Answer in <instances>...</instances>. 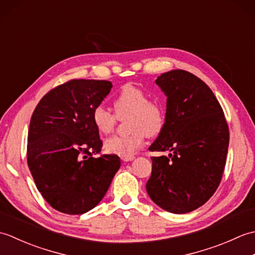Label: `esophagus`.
<instances>
[{"mask_svg": "<svg viewBox=\"0 0 255 255\" xmlns=\"http://www.w3.org/2000/svg\"><path fill=\"white\" fill-rule=\"evenodd\" d=\"M134 159V156L131 155V156H122V160L125 161V162H128V161H131Z\"/></svg>", "mask_w": 255, "mask_h": 255, "instance_id": "34e87169", "label": "esophagus"}]
</instances>
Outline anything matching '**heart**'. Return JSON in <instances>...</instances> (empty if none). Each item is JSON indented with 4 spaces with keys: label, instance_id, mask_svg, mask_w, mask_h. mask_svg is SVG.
Instances as JSON below:
<instances>
[{
    "label": "heart",
    "instance_id": "b5f03b06",
    "mask_svg": "<svg viewBox=\"0 0 255 255\" xmlns=\"http://www.w3.org/2000/svg\"><path fill=\"white\" fill-rule=\"evenodd\" d=\"M115 114L96 106L92 121L97 131L107 134L114 130L119 119L127 118V127L131 130L125 136H112L105 140L107 152L122 156H131L144 144L145 134L154 137L165 124L164 106L158 101L150 100L148 92L133 84L124 85L113 101Z\"/></svg>",
    "mask_w": 255,
    "mask_h": 255
}]
</instances>
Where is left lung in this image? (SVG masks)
Returning a JSON list of instances; mask_svg holds the SVG:
<instances>
[{"mask_svg": "<svg viewBox=\"0 0 255 255\" xmlns=\"http://www.w3.org/2000/svg\"><path fill=\"white\" fill-rule=\"evenodd\" d=\"M167 96L165 124L150 151L152 156L147 192L153 202L173 214L197 209L213 196L224 174L229 128L213 91L184 70L162 73L155 80Z\"/></svg>", "mask_w": 255, "mask_h": 255, "instance_id": "left-lung-1", "label": "left lung"}]
</instances>
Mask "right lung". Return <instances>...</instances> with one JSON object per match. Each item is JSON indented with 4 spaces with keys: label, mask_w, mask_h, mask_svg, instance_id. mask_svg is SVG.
I'll list each match as a JSON object with an SVG mask.
<instances>
[{
    "label": "right lung",
    "mask_w": 255,
    "mask_h": 255,
    "mask_svg": "<svg viewBox=\"0 0 255 255\" xmlns=\"http://www.w3.org/2000/svg\"><path fill=\"white\" fill-rule=\"evenodd\" d=\"M112 86L105 80H70L48 92L31 115L27 164L42 197L63 214L94 208L121 167L117 154L93 156L103 142L92 113Z\"/></svg>",
    "instance_id": "right-lung-1"
}]
</instances>
